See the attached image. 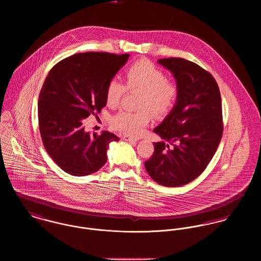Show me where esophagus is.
Listing matches in <instances>:
<instances>
[{"label":"esophagus","mask_w":261,"mask_h":261,"mask_svg":"<svg viewBox=\"0 0 261 261\" xmlns=\"http://www.w3.org/2000/svg\"><path fill=\"white\" fill-rule=\"evenodd\" d=\"M122 139H123V141L129 142V143H136V142L139 141V139H135V138H132V137H128V136H124Z\"/></svg>","instance_id":"34e87169"}]
</instances>
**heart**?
Wrapping results in <instances>:
<instances>
[{
    "instance_id": "obj_1",
    "label": "heart",
    "mask_w": 261,
    "mask_h": 261,
    "mask_svg": "<svg viewBox=\"0 0 261 261\" xmlns=\"http://www.w3.org/2000/svg\"><path fill=\"white\" fill-rule=\"evenodd\" d=\"M126 86L128 89L143 90L139 112L122 110L112 118V126L132 136L140 135L150 120V112L163 115L169 112L178 95V87L175 82L167 79L165 72L148 60H139L133 63L125 71ZM125 85L113 78L110 80L106 89L107 105L115 108L119 105Z\"/></svg>"
}]
</instances>
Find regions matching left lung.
Masks as SVG:
<instances>
[{
  "label": "left lung",
  "instance_id": "obj_1",
  "mask_svg": "<svg viewBox=\"0 0 261 261\" xmlns=\"http://www.w3.org/2000/svg\"><path fill=\"white\" fill-rule=\"evenodd\" d=\"M158 63L176 80L178 95L172 111L153 128L160 141L145 162L150 178L162 186L180 187L199 177L220 144L223 122L219 87L214 77L183 58Z\"/></svg>",
  "mask_w": 261,
  "mask_h": 261
}]
</instances>
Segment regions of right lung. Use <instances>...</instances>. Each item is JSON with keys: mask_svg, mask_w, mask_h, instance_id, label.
I'll list each match as a JSON object with an SVG mask.
<instances>
[{"mask_svg": "<svg viewBox=\"0 0 261 261\" xmlns=\"http://www.w3.org/2000/svg\"><path fill=\"white\" fill-rule=\"evenodd\" d=\"M129 54L78 53L58 62L47 75L38 99L39 129L44 148L67 174L87 176L107 163L110 132L93 137L83 120L106 107V89Z\"/></svg>", "mask_w": 261, "mask_h": 261, "instance_id": "obj_1", "label": "right lung"}]
</instances>
